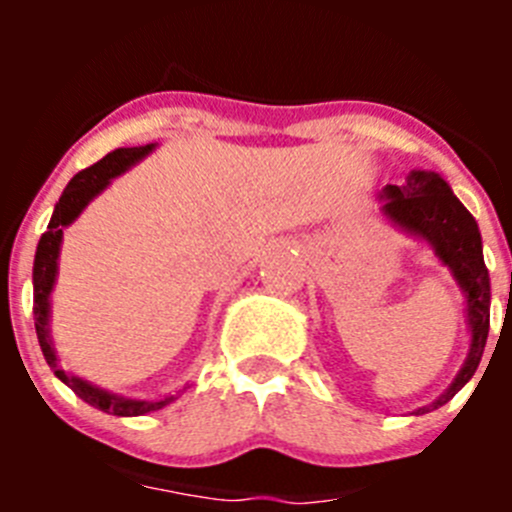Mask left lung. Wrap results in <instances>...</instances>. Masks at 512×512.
I'll return each instance as SVG.
<instances>
[{
	"label": "left lung",
	"mask_w": 512,
	"mask_h": 512,
	"mask_svg": "<svg viewBox=\"0 0 512 512\" xmlns=\"http://www.w3.org/2000/svg\"><path fill=\"white\" fill-rule=\"evenodd\" d=\"M382 215L405 235L431 246L436 259L451 271L464 295L467 312L469 351L459 374L441 397L415 410L413 415H425L441 408L456 392L474 377L482 354H485L487 333H490V274L482 256V235L472 212L461 205L451 192L449 182L436 171L413 169L402 187L387 184L379 192Z\"/></svg>",
	"instance_id": "8db88e82"
}]
</instances>
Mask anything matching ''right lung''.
Returning <instances> with one entry per match:
<instances>
[{"label":"right lung","mask_w":512,"mask_h":512,"mask_svg":"<svg viewBox=\"0 0 512 512\" xmlns=\"http://www.w3.org/2000/svg\"><path fill=\"white\" fill-rule=\"evenodd\" d=\"M156 151V143H148V146H133V148H115L112 153L97 161L89 169L79 171V174L66 184L61 200L56 202L51 215V223L48 230L40 235L38 251H35V264H33V315H35V333H38L40 351H43L45 361L53 369L58 379H61L66 387L76 392L84 402H89L92 408L102 410V413L117 415V418H135V415H146L153 410L166 408L169 402L176 400V395H164L158 400H140V397H125L117 395V392L104 390L97 384L87 382V379L69 374L66 369L58 366V354H56V341L51 336V292L56 287L58 277V256H61V243H63V230L74 223L81 212L87 210L89 202L94 197L110 187L112 179H117L120 174H125L128 169H133L138 161L148 156V153ZM187 390V387H184Z\"/></svg>","instance_id":"obj_1"}]
</instances>
